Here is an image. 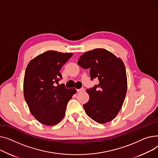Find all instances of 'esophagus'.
Masks as SVG:
<instances>
[{"label": "esophagus", "instance_id": "obj_1", "mask_svg": "<svg viewBox=\"0 0 158 158\" xmlns=\"http://www.w3.org/2000/svg\"><path fill=\"white\" fill-rule=\"evenodd\" d=\"M83 90H84V89H83V88H81V89H77V92H81V91H83Z\"/></svg>", "mask_w": 158, "mask_h": 158}]
</instances>
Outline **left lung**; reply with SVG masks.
Returning <instances> with one entry per match:
<instances>
[{"label": "left lung", "mask_w": 158, "mask_h": 158, "mask_svg": "<svg viewBox=\"0 0 158 158\" xmlns=\"http://www.w3.org/2000/svg\"><path fill=\"white\" fill-rule=\"evenodd\" d=\"M83 69H90V79L99 83L87 90L89 100L83 105L86 114L100 124L112 120L117 115L127 92V76L124 62L103 48L83 53L78 60Z\"/></svg>", "instance_id": "8db88e82"}]
</instances>
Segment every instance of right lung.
Wrapping results in <instances>:
<instances>
[{"label": "right lung", "instance_id": "1", "mask_svg": "<svg viewBox=\"0 0 158 158\" xmlns=\"http://www.w3.org/2000/svg\"><path fill=\"white\" fill-rule=\"evenodd\" d=\"M72 53L45 52L28 64L23 80V94L32 115L46 126L59 123L65 115L68 101L77 92L57 85L62 77L60 70Z\"/></svg>", "mask_w": 158, "mask_h": 158}]
</instances>
